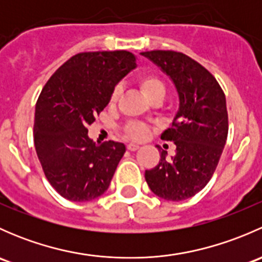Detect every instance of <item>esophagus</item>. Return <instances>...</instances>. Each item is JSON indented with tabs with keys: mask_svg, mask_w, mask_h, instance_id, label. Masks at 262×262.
Returning a JSON list of instances; mask_svg holds the SVG:
<instances>
[{
	"mask_svg": "<svg viewBox=\"0 0 262 262\" xmlns=\"http://www.w3.org/2000/svg\"><path fill=\"white\" fill-rule=\"evenodd\" d=\"M126 148H128V150H132V152H134V150L138 149L139 146H138V144H136V143H129V144H126Z\"/></svg>",
	"mask_w": 262,
	"mask_h": 262,
	"instance_id": "esophagus-1",
	"label": "esophagus"
}]
</instances>
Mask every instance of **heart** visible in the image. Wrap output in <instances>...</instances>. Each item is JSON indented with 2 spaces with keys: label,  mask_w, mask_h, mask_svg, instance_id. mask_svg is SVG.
<instances>
[{
  "label": "heart",
  "mask_w": 262,
  "mask_h": 262,
  "mask_svg": "<svg viewBox=\"0 0 262 262\" xmlns=\"http://www.w3.org/2000/svg\"><path fill=\"white\" fill-rule=\"evenodd\" d=\"M138 84L141 87L142 92L146 95V97L149 101H160L165 97L166 95V84L160 76L155 75V73H144L139 77ZM120 87L116 86L112 91L110 95V105H115L118 102L119 96H120ZM123 132L128 138L134 139V141H142L148 136V126L144 123H139V121H128L125 125L123 126Z\"/></svg>",
  "instance_id": "1"
}]
</instances>
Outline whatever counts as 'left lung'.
I'll list each match as a JSON object with an SVG mask.
<instances>
[{"mask_svg":"<svg viewBox=\"0 0 262 262\" xmlns=\"http://www.w3.org/2000/svg\"><path fill=\"white\" fill-rule=\"evenodd\" d=\"M143 55L172 78L180 109L172 125L161 136L176 144L175 156L146 170L148 186L171 202L189 199L204 189L218 166L228 136L226 95L215 77L189 55L175 50H152Z\"/></svg>","mask_w":262,"mask_h":262,"instance_id":"8db88e82","label":"left lung"}]
</instances>
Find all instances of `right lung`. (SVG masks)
Here are the masks:
<instances>
[{
    "mask_svg": "<svg viewBox=\"0 0 262 262\" xmlns=\"http://www.w3.org/2000/svg\"><path fill=\"white\" fill-rule=\"evenodd\" d=\"M126 50L82 52L47 81L35 106L34 144L47 180L71 202H89L109 187L125 146L92 142L87 126L107 106L110 95L136 67Z\"/></svg>",
    "mask_w": 262,
    "mask_h": 262,
    "instance_id": "obj_1",
    "label": "right lung"
}]
</instances>
